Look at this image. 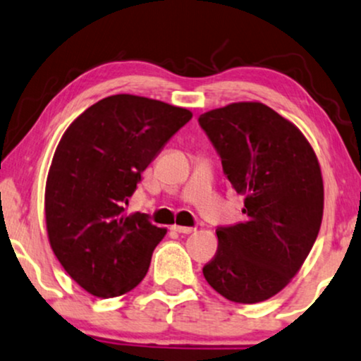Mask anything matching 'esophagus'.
Segmentation results:
<instances>
[{"instance_id":"esophagus-1","label":"esophagus","mask_w":361,"mask_h":361,"mask_svg":"<svg viewBox=\"0 0 361 361\" xmlns=\"http://www.w3.org/2000/svg\"><path fill=\"white\" fill-rule=\"evenodd\" d=\"M172 231H176V233H179V234H190V233H194V228H188V226H177V224H173L172 226Z\"/></svg>"}]
</instances>
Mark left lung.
Segmentation results:
<instances>
[{
    "label": "left lung",
    "mask_w": 361,
    "mask_h": 361,
    "mask_svg": "<svg viewBox=\"0 0 361 361\" xmlns=\"http://www.w3.org/2000/svg\"><path fill=\"white\" fill-rule=\"evenodd\" d=\"M199 123L246 214L216 231L204 278L234 303L266 301L288 286L317 241L324 204L318 157L295 123L261 102L209 110Z\"/></svg>",
    "instance_id": "1"
}]
</instances>
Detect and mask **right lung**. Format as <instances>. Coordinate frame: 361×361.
<instances>
[{"label": "right lung", "instance_id": "1", "mask_svg": "<svg viewBox=\"0 0 361 361\" xmlns=\"http://www.w3.org/2000/svg\"><path fill=\"white\" fill-rule=\"evenodd\" d=\"M190 118L182 106L120 93L88 106L61 135L44 188L48 241L90 295L122 296L145 278L167 229L140 212L126 216L123 204Z\"/></svg>", "mask_w": 361, "mask_h": 361}]
</instances>
